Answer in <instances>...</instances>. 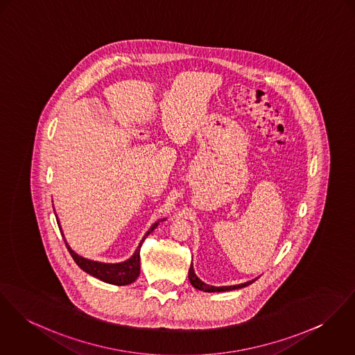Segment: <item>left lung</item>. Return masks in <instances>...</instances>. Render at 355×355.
<instances>
[{
	"mask_svg": "<svg viewBox=\"0 0 355 355\" xmlns=\"http://www.w3.org/2000/svg\"><path fill=\"white\" fill-rule=\"evenodd\" d=\"M189 281H191V285L198 289V291H202V292H227V291H234V289H239V288H245L247 285L252 284L255 279L252 281H248L245 284H241V285H234V286H211L205 282H202L196 273L193 270V265H191V269H189Z\"/></svg>",
	"mask_w": 355,
	"mask_h": 355,
	"instance_id": "left-lung-1",
	"label": "left lung"
}]
</instances>
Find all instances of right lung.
<instances>
[{
  "label": "right lung",
  "mask_w": 355,
  "mask_h": 355,
  "mask_svg": "<svg viewBox=\"0 0 355 355\" xmlns=\"http://www.w3.org/2000/svg\"><path fill=\"white\" fill-rule=\"evenodd\" d=\"M157 225H158V223H155L147 231V234L141 239L140 245H137L135 254L128 261L121 262V263H101V262H94V261H90V259H85L80 255H77L66 243V241H64V243H66L69 252L71 254L73 259L76 261V263L81 268L83 272L90 274V275H93V277H96V278H98L104 282L113 284V285H130L137 279L139 273H140V247H141V243L146 239V236L150 235L154 231V228Z\"/></svg>",
  "instance_id": "add662e5"
}]
</instances>
